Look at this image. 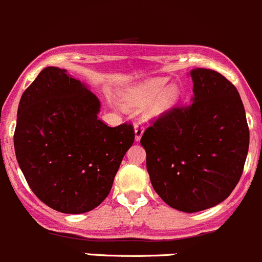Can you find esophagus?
Instances as JSON below:
<instances>
[{"mask_svg": "<svg viewBox=\"0 0 262 262\" xmlns=\"http://www.w3.org/2000/svg\"><path fill=\"white\" fill-rule=\"evenodd\" d=\"M134 128H135V140H136V141H140L142 134H144V126H142L141 122H136L135 123Z\"/></svg>", "mask_w": 262, "mask_h": 262, "instance_id": "esophagus-1", "label": "esophagus"}]
</instances>
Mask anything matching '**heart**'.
<instances>
[{
    "mask_svg": "<svg viewBox=\"0 0 262 262\" xmlns=\"http://www.w3.org/2000/svg\"><path fill=\"white\" fill-rule=\"evenodd\" d=\"M165 78H151L132 84L122 93L125 104L131 108L147 106V116L158 118L166 115L180 99V88L172 84L166 87Z\"/></svg>",
    "mask_w": 262,
    "mask_h": 262,
    "instance_id": "1",
    "label": "heart"
}]
</instances>
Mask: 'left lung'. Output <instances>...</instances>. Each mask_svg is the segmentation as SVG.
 <instances>
[{
  "label": "left lung",
  "instance_id": "1",
  "mask_svg": "<svg viewBox=\"0 0 262 262\" xmlns=\"http://www.w3.org/2000/svg\"><path fill=\"white\" fill-rule=\"evenodd\" d=\"M190 104L174 108L146 128L151 184L171 208L194 213L225 201L238 183L250 131L236 87L211 69H191Z\"/></svg>",
  "mask_w": 262,
  "mask_h": 262
}]
</instances>
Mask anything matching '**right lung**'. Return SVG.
Returning a JSON list of instances; mask_svg holds the SVG:
<instances>
[{"label": "right lung", "instance_id": "obj_1", "mask_svg": "<svg viewBox=\"0 0 262 262\" xmlns=\"http://www.w3.org/2000/svg\"><path fill=\"white\" fill-rule=\"evenodd\" d=\"M101 102L66 69H42L21 96L13 145L35 195L67 214L98 207L134 144L131 125L108 127Z\"/></svg>", "mask_w": 262, "mask_h": 262}]
</instances>
